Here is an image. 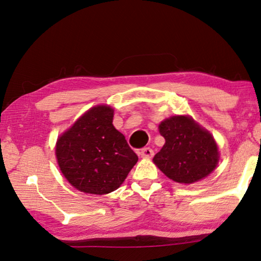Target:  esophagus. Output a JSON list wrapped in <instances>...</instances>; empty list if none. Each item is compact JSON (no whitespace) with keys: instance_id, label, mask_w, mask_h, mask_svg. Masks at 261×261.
<instances>
[{"instance_id":"1","label":"esophagus","mask_w":261,"mask_h":261,"mask_svg":"<svg viewBox=\"0 0 261 261\" xmlns=\"http://www.w3.org/2000/svg\"><path fill=\"white\" fill-rule=\"evenodd\" d=\"M139 154H141L142 158H152L153 150L150 149V147H143V149L141 150V152H139Z\"/></svg>"}]
</instances>
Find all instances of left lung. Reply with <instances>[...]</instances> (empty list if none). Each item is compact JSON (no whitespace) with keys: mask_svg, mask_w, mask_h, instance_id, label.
Here are the masks:
<instances>
[{"mask_svg":"<svg viewBox=\"0 0 261 261\" xmlns=\"http://www.w3.org/2000/svg\"><path fill=\"white\" fill-rule=\"evenodd\" d=\"M159 132L165 144L153 157V163L170 179L192 184L216 169L219 161L217 143L191 117L172 116L159 124Z\"/></svg>","mask_w":261,"mask_h":261,"instance_id":"obj_1","label":"left lung"}]
</instances>
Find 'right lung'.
Returning <instances> with one entry per match:
<instances>
[{"mask_svg": "<svg viewBox=\"0 0 261 261\" xmlns=\"http://www.w3.org/2000/svg\"><path fill=\"white\" fill-rule=\"evenodd\" d=\"M112 119L114 109L93 107L57 139L58 166L81 192L115 191L138 161L123 134L115 129Z\"/></svg>", "mask_w": 261, "mask_h": 261, "instance_id": "1", "label": "right lung"}]
</instances>
